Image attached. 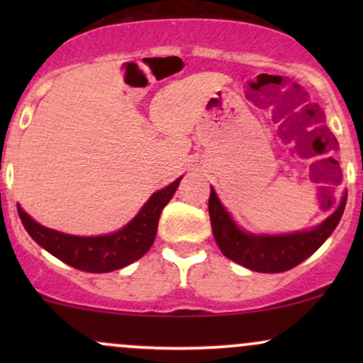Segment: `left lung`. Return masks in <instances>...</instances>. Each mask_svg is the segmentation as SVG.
<instances>
[{
	"label": "left lung",
	"instance_id": "left-lung-1",
	"mask_svg": "<svg viewBox=\"0 0 363 363\" xmlns=\"http://www.w3.org/2000/svg\"><path fill=\"white\" fill-rule=\"evenodd\" d=\"M345 205H347V193L341 198L338 208L314 228L280 235L251 234L240 228L227 208L222 205L213 187L208 201V211H210L213 237L223 256L252 272L281 273L301 264L326 242L328 237L340 223Z\"/></svg>",
	"mask_w": 363,
	"mask_h": 363
}]
</instances>
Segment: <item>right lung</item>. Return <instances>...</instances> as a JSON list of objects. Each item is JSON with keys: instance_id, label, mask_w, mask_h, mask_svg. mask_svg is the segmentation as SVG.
I'll use <instances>...</instances> for the list:
<instances>
[{"instance_id": "add662e5", "label": "right lung", "mask_w": 363, "mask_h": 363, "mask_svg": "<svg viewBox=\"0 0 363 363\" xmlns=\"http://www.w3.org/2000/svg\"><path fill=\"white\" fill-rule=\"evenodd\" d=\"M181 179L153 193L131 222L107 235L80 237L57 232L35 222L20 205L16 208L28 235L54 257L86 273H109L138 261L150 251L162 210L176 193Z\"/></svg>"}]
</instances>
